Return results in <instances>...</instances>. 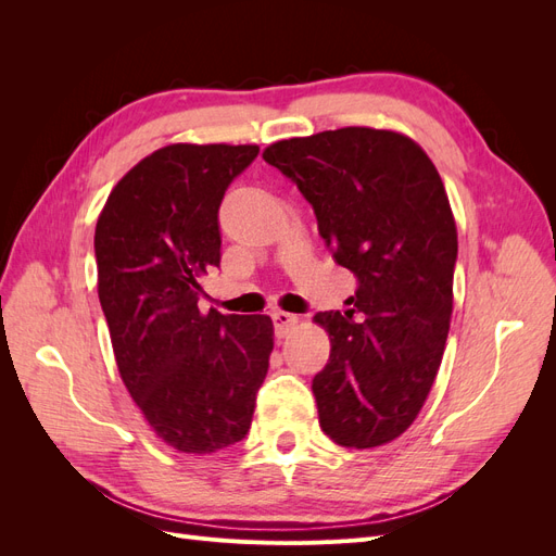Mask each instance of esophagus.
<instances>
[{
	"label": "esophagus",
	"mask_w": 556,
	"mask_h": 556,
	"mask_svg": "<svg viewBox=\"0 0 556 556\" xmlns=\"http://www.w3.org/2000/svg\"><path fill=\"white\" fill-rule=\"evenodd\" d=\"M271 319H274V329H276V336H288L290 329L299 323V317L292 315V313H285V311H274L271 313Z\"/></svg>",
	"instance_id": "1"
}]
</instances>
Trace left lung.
Masks as SVG:
<instances>
[{"mask_svg": "<svg viewBox=\"0 0 556 556\" xmlns=\"http://www.w3.org/2000/svg\"><path fill=\"white\" fill-rule=\"evenodd\" d=\"M262 157L357 278L350 311L315 315L331 339L313 378L319 427L343 447L394 441L422 408L450 331L457 227L443 180L415 141L371 127L278 141Z\"/></svg>", "mask_w": 556, "mask_h": 556, "instance_id": "1", "label": "left lung"}]
</instances>
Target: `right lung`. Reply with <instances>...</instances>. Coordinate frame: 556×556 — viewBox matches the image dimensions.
I'll use <instances>...</instances> for the list:
<instances>
[{
	"instance_id": "obj_1",
	"label": "right lung",
	"mask_w": 556,
	"mask_h": 556,
	"mask_svg": "<svg viewBox=\"0 0 556 556\" xmlns=\"http://www.w3.org/2000/svg\"><path fill=\"white\" fill-rule=\"evenodd\" d=\"M257 146L176 143L123 176L94 229L117 371L160 439L211 454L245 439L274 350L266 315L199 313L220 266V204Z\"/></svg>"
}]
</instances>
